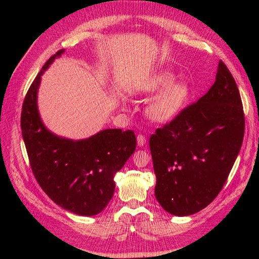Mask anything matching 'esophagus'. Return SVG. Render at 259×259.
Returning a JSON list of instances; mask_svg holds the SVG:
<instances>
[{"instance_id": "34e87169", "label": "esophagus", "mask_w": 259, "mask_h": 259, "mask_svg": "<svg viewBox=\"0 0 259 259\" xmlns=\"http://www.w3.org/2000/svg\"><path fill=\"white\" fill-rule=\"evenodd\" d=\"M147 139L144 135H138L137 136V144H138L139 147H144L146 145Z\"/></svg>"}]
</instances>
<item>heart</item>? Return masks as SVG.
<instances>
[{
    "instance_id": "b5f03b06",
    "label": "heart",
    "mask_w": 259,
    "mask_h": 259,
    "mask_svg": "<svg viewBox=\"0 0 259 259\" xmlns=\"http://www.w3.org/2000/svg\"><path fill=\"white\" fill-rule=\"evenodd\" d=\"M174 75L169 72H158L142 81L138 91L142 93H155L164 89L148 104L146 113L155 122H169L183 109L189 96L188 85L184 82H171Z\"/></svg>"
}]
</instances>
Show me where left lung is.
<instances>
[{
  "mask_svg": "<svg viewBox=\"0 0 259 259\" xmlns=\"http://www.w3.org/2000/svg\"><path fill=\"white\" fill-rule=\"evenodd\" d=\"M244 131L238 88L221 60L206 95L150 137L155 195L164 210L181 217L207 207L226 183Z\"/></svg>",
  "mask_w": 259,
  "mask_h": 259,
  "instance_id": "obj_1",
  "label": "left lung"
}]
</instances>
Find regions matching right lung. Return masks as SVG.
I'll list each match as a JSON object with an SVG mask.
<instances>
[{
  "label": "right lung",
  "mask_w": 259,
  "mask_h": 259,
  "mask_svg": "<svg viewBox=\"0 0 259 259\" xmlns=\"http://www.w3.org/2000/svg\"><path fill=\"white\" fill-rule=\"evenodd\" d=\"M48 60L26 92L22 106L21 129L30 166L36 181L51 199L81 216L101 212L114 192V175L136 150L133 130L106 129L88 139L73 141L58 137L42 123L36 97Z\"/></svg>",
  "instance_id": "1"
}]
</instances>
